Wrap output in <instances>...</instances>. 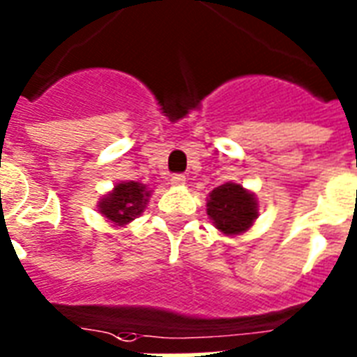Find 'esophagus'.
<instances>
[{"label":"esophagus","instance_id":"34e87169","mask_svg":"<svg viewBox=\"0 0 357 357\" xmlns=\"http://www.w3.org/2000/svg\"><path fill=\"white\" fill-rule=\"evenodd\" d=\"M184 182H186V176L182 175V173H176V175L171 176V184H173V186H182Z\"/></svg>","mask_w":357,"mask_h":357}]
</instances>
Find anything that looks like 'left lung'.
I'll return each instance as SVG.
<instances>
[{"label": "left lung", "instance_id": "left-lung-1", "mask_svg": "<svg viewBox=\"0 0 357 357\" xmlns=\"http://www.w3.org/2000/svg\"><path fill=\"white\" fill-rule=\"evenodd\" d=\"M206 212L225 234L244 233L259 216L257 201L240 184H222L210 193Z\"/></svg>", "mask_w": 357, "mask_h": 357}]
</instances>
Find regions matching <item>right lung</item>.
<instances>
[{"mask_svg": "<svg viewBox=\"0 0 357 357\" xmlns=\"http://www.w3.org/2000/svg\"><path fill=\"white\" fill-rule=\"evenodd\" d=\"M149 192L139 182H123L117 184L109 195L100 201V212L107 220H112L117 225L132 222L137 214L143 212L147 204Z\"/></svg>", "mask_w": 357, "mask_h": 357, "instance_id": "add662e5", "label": "right lung"}]
</instances>
